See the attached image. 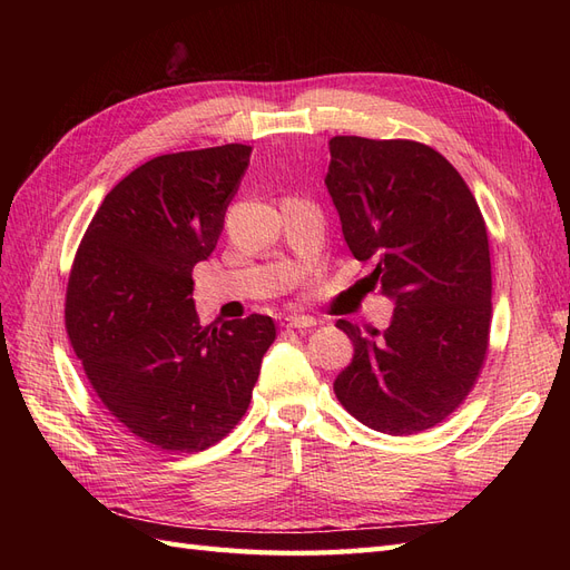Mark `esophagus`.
Here are the masks:
<instances>
[{"label": "esophagus", "mask_w": 570, "mask_h": 570, "mask_svg": "<svg viewBox=\"0 0 570 570\" xmlns=\"http://www.w3.org/2000/svg\"><path fill=\"white\" fill-rule=\"evenodd\" d=\"M285 327H314L316 325V318L314 316H304V314H295V316H285L283 321Z\"/></svg>", "instance_id": "obj_1"}]
</instances>
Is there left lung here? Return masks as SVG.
Segmentation results:
<instances>
[{
    "instance_id": "8db88e82",
    "label": "left lung",
    "mask_w": 570,
    "mask_h": 570,
    "mask_svg": "<svg viewBox=\"0 0 570 570\" xmlns=\"http://www.w3.org/2000/svg\"><path fill=\"white\" fill-rule=\"evenodd\" d=\"M342 235L366 278L394 299L390 327L337 321L354 358L340 404L387 435L442 423L473 390L490 344L492 266L485 218L459 170L413 140L337 135L325 176Z\"/></svg>"
}]
</instances>
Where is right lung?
<instances>
[{"label":"right lung","instance_id":"1","mask_svg":"<svg viewBox=\"0 0 570 570\" xmlns=\"http://www.w3.org/2000/svg\"><path fill=\"white\" fill-rule=\"evenodd\" d=\"M252 147L161 154L101 202L66 287V333L101 404L166 452H202L245 416L271 316L202 325L193 268L209 258Z\"/></svg>","mask_w":570,"mask_h":570}]
</instances>
